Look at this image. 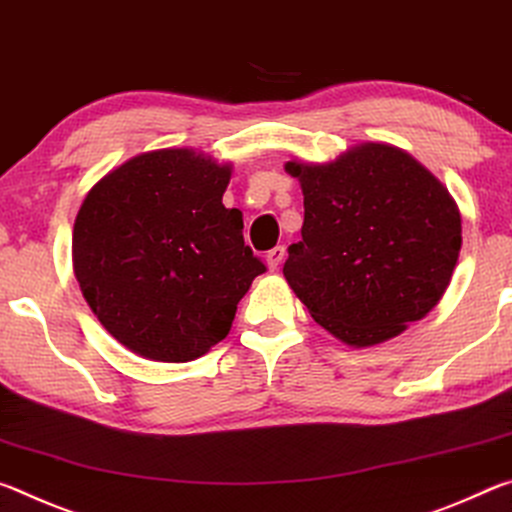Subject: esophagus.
I'll list each match as a JSON object with an SVG mask.
<instances>
[{"label": "esophagus", "mask_w": 512, "mask_h": 512, "mask_svg": "<svg viewBox=\"0 0 512 512\" xmlns=\"http://www.w3.org/2000/svg\"><path fill=\"white\" fill-rule=\"evenodd\" d=\"M283 258H286V247H274V249L267 251V256H265L267 270H270V272L279 270V265L283 263Z\"/></svg>", "instance_id": "1"}]
</instances>
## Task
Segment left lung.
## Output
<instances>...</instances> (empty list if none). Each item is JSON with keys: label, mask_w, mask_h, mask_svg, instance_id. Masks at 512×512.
I'll use <instances>...</instances> for the list:
<instances>
[{"label": "left lung", "mask_w": 512, "mask_h": 512, "mask_svg": "<svg viewBox=\"0 0 512 512\" xmlns=\"http://www.w3.org/2000/svg\"><path fill=\"white\" fill-rule=\"evenodd\" d=\"M304 192L301 240L283 276L313 320L363 349L429 315L463 245L449 190L404 149L358 142L329 163L292 158Z\"/></svg>", "instance_id": "obj_1"}]
</instances>
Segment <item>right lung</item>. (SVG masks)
Returning a JSON list of instances; mask_svg holds the SVG:
<instances>
[{
    "label": "right lung",
    "mask_w": 512,
    "mask_h": 512,
    "mask_svg": "<svg viewBox=\"0 0 512 512\" xmlns=\"http://www.w3.org/2000/svg\"><path fill=\"white\" fill-rule=\"evenodd\" d=\"M233 165L188 147L142 152L88 190L74 220L83 299L133 354L204 356L231 331L238 301L265 272L222 195Z\"/></svg>",
    "instance_id": "obj_1"
}]
</instances>
